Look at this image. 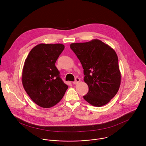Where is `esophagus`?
Here are the masks:
<instances>
[{
	"mask_svg": "<svg viewBox=\"0 0 146 146\" xmlns=\"http://www.w3.org/2000/svg\"><path fill=\"white\" fill-rule=\"evenodd\" d=\"M80 81V79L78 77H76V79H75V81L73 82V84H77V83H78Z\"/></svg>",
	"mask_w": 146,
	"mask_h": 146,
	"instance_id": "esophagus-1",
	"label": "esophagus"
}]
</instances>
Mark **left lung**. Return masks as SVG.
I'll return each mask as SVG.
<instances>
[{
  "label": "left lung",
  "instance_id": "obj_1",
  "mask_svg": "<svg viewBox=\"0 0 146 146\" xmlns=\"http://www.w3.org/2000/svg\"><path fill=\"white\" fill-rule=\"evenodd\" d=\"M70 47L81 62L84 80L89 88L83 98L94 106L106 105L117 94L121 84L115 51L98 39L72 43Z\"/></svg>",
  "mask_w": 146,
  "mask_h": 146
}]
</instances>
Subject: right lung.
<instances>
[{
    "label": "right lung",
    "instance_id": "right-lung-1",
    "mask_svg": "<svg viewBox=\"0 0 146 146\" xmlns=\"http://www.w3.org/2000/svg\"><path fill=\"white\" fill-rule=\"evenodd\" d=\"M64 48L62 44H39L31 50L25 60L23 87L31 99L41 108L56 105L68 88L55 65Z\"/></svg>",
    "mask_w": 146,
    "mask_h": 146
}]
</instances>
